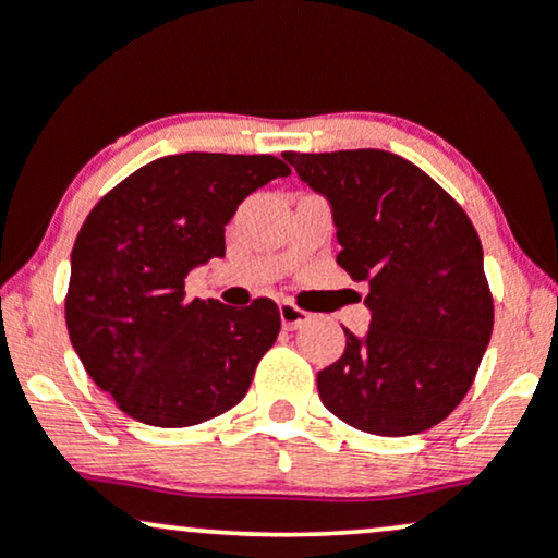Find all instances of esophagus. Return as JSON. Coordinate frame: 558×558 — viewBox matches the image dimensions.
Listing matches in <instances>:
<instances>
[{
    "mask_svg": "<svg viewBox=\"0 0 558 558\" xmlns=\"http://www.w3.org/2000/svg\"><path fill=\"white\" fill-rule=\"evenodd\" d=\"M310 312H304L301 306L293 304V301H280V319H283V328L296 330L301 325L310 323Z\"/></svg>",
    "mask_w": 558,
    "mask_h": 558,
    "instance_id": "1",
    "label": "esophagus"
}]
</instances>
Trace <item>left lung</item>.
Returning a JSON list of instances; mask_svg holds the SVG:
<instances>
[{"label":"left lung","mask_w":558,"mask_h":558,"mask_svg":"<svg viewBox=\"0 0 558 558\" xmlns=\"http://www.w3.org/2000/svg\"><path fill=\"white\" fill-rule=\"evenodd\" d=\"M283 157L330 198L338 265L369 283L367 338L343 328V356L317 375L319 399L364 433L430 430L466 396L493 332L475 226L425 170L390 151Z\"/></svg>","instance_id":"1"}]
</instances>
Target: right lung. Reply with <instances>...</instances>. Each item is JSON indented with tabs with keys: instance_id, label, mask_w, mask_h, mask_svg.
Here are the masks:
<instances>
[{
	"instance_id": "1",
	"label": "right lung",
	"mask_w": 558,
	"mask_h": 558,
	"mask_svg": "<svg viewBox=\"0 0 558 558\" xmlns=\"http://www.w3.org/2000/svg\"><path fill=\"white\" fill-rule=\"evenodd\" d=\"M291 168L272 155L189 151L107 191L70 257L65 323L83 367L133 420L189 427L246 396L280 332L272 299H185V275L226 254L239 204Z\"/></svg>"
}]
</instances>
